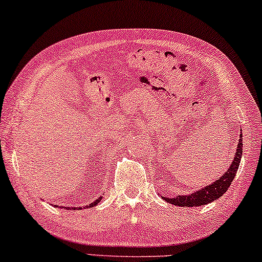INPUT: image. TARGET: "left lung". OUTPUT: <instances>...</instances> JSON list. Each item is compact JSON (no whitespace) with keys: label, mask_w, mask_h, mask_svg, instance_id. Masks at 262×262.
<instances>
[{"label":"left lung","mask_w":262,"mask_h":262,"mask_svg":"<svg viewBox=\"0 0 262 262\" xmlns=\"http://www.w3.org/2000/svg\"><path fill=\"white\" fill-rule=\"evenodd\" d=\"M239 141H238L237 150H236V156H234L232 163H231L230 168L226 173L221 175L220 179H217L215 183L211 185H208L201 190L196 192H192L190 194H186V196H177L174 198H167L162 197L165 202L168 203L178 205V207H200V205H205L208 203H211V202L220 198L225 192L227 191V188L230 187L231 183L233 181L234 177H236V173L238 170V167H239L241 158H242V152H243V142H242V134L239 135Z\"/></svg>","instance_id":"1"}]
</instances>
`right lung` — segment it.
<instances>
[{"mask_svg":"<svg viewBox=\"0 0 262 262\" xmlns=\"http://www.w3.org/2000/svg\"><path fill=\"white\" fill-rule=\"evenodd\" d=\"M101 198H102V197H99V198H97V200H95L94 202H92V203H91V204H89V205H85V207H87V208H92V207H95V205H97V204L99 203V202H100V201H101ZM85 207H84V208H85ZM64 208H65V209H74V210H76V209H82V208H81V207H79V208H78V207H75V208H74V207H71V208L64 207Z\"/></svg>","mask_w":262,"mask_h":262,"instance_id":"right-lung-1","label":"right lung"}]
</instances>
